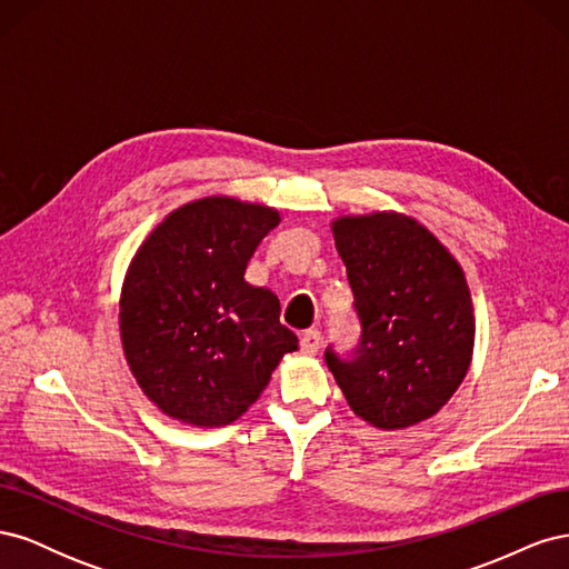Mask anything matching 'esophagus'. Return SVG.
I'll return each mask as SVG.
<instances>
[{
    "label": "esophagus",
    "mask_w": 569,
    "mask_h": 569,
    "mask_svg": "<svg viewBox=\"0 0 569 569\" xmlns=\"http://www.w3.org/2000/svg\"><path fill=\"white\" fill-rule=\"evenodd\" d=\"M320 341H322V335H320L318 330H306V332L301 335V351L308 353V356L318 353Z\"/></svg>",
    "instance_id": "obj_1"
}]
</instances>
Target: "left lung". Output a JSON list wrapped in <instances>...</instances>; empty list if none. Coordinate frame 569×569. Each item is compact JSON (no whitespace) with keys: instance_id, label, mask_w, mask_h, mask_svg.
I'll return each mask as SVG.
<instances>
[{"instance_id":"1","label":"left lung","mask_w":569,"mask_h":569,"mask_svg":"<svg viewBox=\"0 0 569 569\" xmlns=\"http://www.w3.org/2000/svg\"><path fill=\"white\" fill-rule=\"evenodd\" d=\"M335 244L347 266L360 341L325 351L358 418L380 429L418 425L468 375L475 313L465 272L439 239L403 213L341 216Z\"/></svg>"}]
</instances>
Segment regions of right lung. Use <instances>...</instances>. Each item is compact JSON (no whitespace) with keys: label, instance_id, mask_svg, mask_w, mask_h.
<instances>
[{"label":"right lung","instance_id":"right-lung-1","mask_svg":"<svg viewBox=\"0 0 569 569\" xmlns=\"http://www.w3.org/2000/svg\"><path fill=\"white\" fill-rule=\"evenodd\" d=\"M278 222L270 206L206 197L168 213L137 249L120 291V341L137 385L168 418L234 422L299 349L278 297L244 280Z\"/></svg>","mask_w":569,"mask_h":569}]
</instances>
